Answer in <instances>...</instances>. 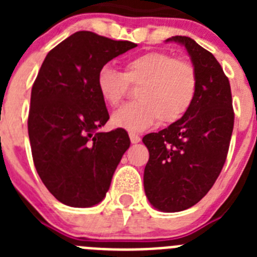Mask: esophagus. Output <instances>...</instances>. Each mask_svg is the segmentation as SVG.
Listing matches in <instances>:
<instances>
[{"mask_svg": "<svg viewBox=\"0 0 257 257\" xmlns=\"http://www.w3.org/2000/svg\"><path fill=\"white\" fill-rule=\"evenodd\" d=\"M128 136H130V140L133 144H136V143L140 142V136L136 133H133V131H131V133H128Z\"/></svg>", "mask_w": 257, "mask_h": 257, "instance_id": "esophagus-1", "label": "esophagus"}]
</instances>
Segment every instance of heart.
Wrapping results in <instances>:
<instances>
[{
    "mask_svg": "<svg viewBox=\"0 0 257 257\" xmlns=\"http://www.w3.org/2000/svg\"><path fill=\"white\" fill-rule=\"evenodd\" d=\"M128 85H139L138 101L127 104L112 115L114 126L130 131H142L156 119L172 123L192 106L198 77L194 65L162 51L143 52L124 64V73L104 65L96 76V88L104 101L118 106Z\"/></svg>",
    "mask_w": 257,
    "mask_h": 257,
    "instance_id": "obj_1",
    "label": "heart"
}]
</instances>
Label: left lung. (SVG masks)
Listing matches in <instances>:
<instances>
[{
	"label": "left lung",
	"mask_w": 257,
	"mask_h": 257,
	"mask_svg": "<svg viewBox=\"0 0 257 257\" xmlns=\"http://www.w3.org/2000/svg\"><path fill=\"white\" fill-rule=\"evenodd\" d=\"M167 41L187 49L198 85L192 106L180 119L143 138L149 151L144 190L154 208L179 212L198 203L219 178L234 112L229 79L215 56L190 37L175 36Z\"/></svg>",
	"instance_id": "left-lung-1"
}]
</instances>
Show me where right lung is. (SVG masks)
Wrapping results in <instances>:
<instances>
[{"mask_svg": "<svg viewBox=\"0 0 257 257\" xmlns=\"http://www.w3.org/2000/svg\"><path fill=\"white\" fill-rule=\"evenodd\" d=\"M136 46L79 31L54 47L41 65L28 115L32 157L45 187L64 205L91 207L103 201L130 147L123 128L97 133L109 113L96 76L108 61Z\"/></svg>", "mask_w": 257, "mask_h": 257, "instance_id": "obj_1", "label": "right lung"}]
</instances>
